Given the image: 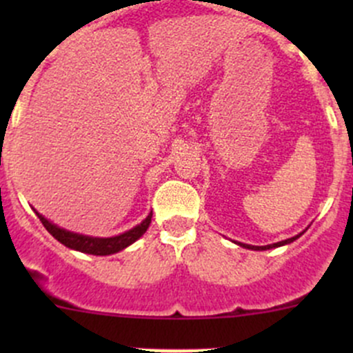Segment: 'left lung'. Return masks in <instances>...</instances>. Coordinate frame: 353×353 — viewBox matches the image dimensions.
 Here are the masks:
<instances>
[{"instance_id":"1","label":"left lung","mask_w":353,"mask_h":353,"mask_svg":"<svg viewBox=\"0 0 353 353\" xmlns=\"http://www.w3.org/2000/svg\"><path fill=\"white\" fill-rule=\"evenodd\" d=\"M302 234H299V236H294L290 237V239H285V241H280V243H275V244H268V245H249V244H243V243H237L239 245H243L245 249H254V251H266V249H273V248H280V245H285V244H290L294 243L295 239H299Z\"/></svg>"}]
</instances>
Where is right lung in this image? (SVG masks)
<instances>
[{"label": "right lung", "mask_w": 353, "mask_h": 353, "mask_svg": "<svg viewBox=\"0 0 353 353\" xmlns=\"http://www.w3.org/2000/svg\"><path fill=\"white\" fill-rule=\"evenodd\" d=\"M35 213H37L39 220H41L42 225L46 227V230H48L54 239H58L59 243L65 244L66 248L74 249V251L87 252V254H95V256H108V254H114V252L123 251L124 248H128V245L133 244L134 241L140 239V237L147 232L148 225H150L152 222V213H150L143 222L138 223V225L133 227L131 230H126V232L119 234V236L90 237V236H83V234L70 232V230L61 229V227L49 222V220L46 219V216H42L39 212Z\"/></svg>", "instance_id": "right-lung-1"}]
</instances>
